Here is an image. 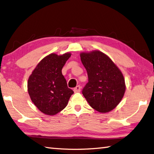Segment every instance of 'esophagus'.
Wrapping results in <instances>:
<instances>
[{"instance_id": "1", "label": "esophagus", "mask_w": 154, "mask_h": 154, "mask_svg": "<svg viewBox=\"0 0 154 154\" xmlns=\"http://www.w3.org/2000/svg\"><path fill=\"white\" fill-rule=\"evenodd\" d=\"M81 86L77 85L75 88H74L73 91H74L75 92H81Z\"/></svg>"}]
</instances>
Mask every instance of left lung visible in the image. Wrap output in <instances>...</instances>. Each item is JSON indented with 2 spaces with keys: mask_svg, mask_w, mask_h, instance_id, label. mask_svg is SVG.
<instances>
[{
  "mask_svg": "<svg viewBox=\"0 0 154 154\" xmlns=\"http://www.w3.org/2000/svg\"><path fill=\"white\" fill-rule=\"evenodd\" d=\"M80 57L88 77L82 90L84 97L90 107L99 112L111 111L120 103L125 91L121 70L100 51L82 52Z\"/></svg>",
  "mask_w": 154,
  "mask_h": 154,
  "instance_id": "obj_1",
  "label": "left lung"
}]
</instances>
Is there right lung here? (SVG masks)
<instances>
[{
    "instance_id": "add662e5",
    "label": "right lung",
    "mask_w": 154,
    "mask_h": 154,
    "mask_svg": "<svg viewBox=\"0 0 154 154\" xmlns=\"http://www.w3.org/2000/svg\"><path fill=\"white\" fill-rule=\"evenodd\" d=\"M71 55L69 52L49 54L38 63L29 77L27 88L30 99L46 115L54 116L62 111L73 94L62 73Z\"/></svg>"
}]
</instances>
